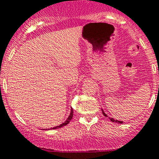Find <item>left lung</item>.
Segmentation results:
<instances>
[{
  "mask_svg": "<svg viewBox=\"0 0 159 159\" xmlns=\"http://www.w3.org/2000/svg\"><path fill=\"white\" fill-rule=\"evenodd\" d=\"M102 113H103V115H104L105 116H106V117H109V116H107V114H106V113H105V112L103 111V110H102ZM110 120H111V121H113V122H115V123H118V124H122V123H123V121H120V120H114V119H113V118H111V117H110Z\"/></svg>",
  "mask_w": 159,
  "mask_h": 159,
  "instance_id": "8db88e82",
  "label": "left lung"
}]
</instances>
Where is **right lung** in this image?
Listing matches in <instances>:
<instances>
[{"label": "right lung", "mask_w": 159, "mask_h": 159, "mask_svg": "<svg viewBox=\"0 0 159 159\" xmlns=\"http://www.w3.org/2000/svg\"><path fill=\"white\" fill-rule=\"evenodd\" d=\"M72 116H73V110H72V109H71V113H70L69 116H68V118L66 119V120H65V121L64 122V123L61 124V125H58V126H56V127L51 128L50 129H59V128H61V127H63V126H65V125H68V124L69 123V122H70V120H72Z\"/></svg>", "instance_id": "add662e5"}]
</instances>
